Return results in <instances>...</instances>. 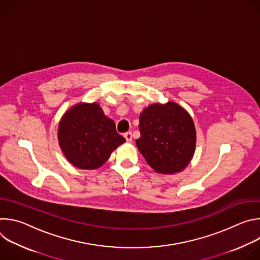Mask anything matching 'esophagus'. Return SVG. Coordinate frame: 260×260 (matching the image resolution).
I'll use <instances>...</instances> for the list:
<instances>
[{
	"label": "esophagus",
	"mask_w": 260,
	"mask_h": 260,
	"mask_svg": "<svg viewBox=\"0 0 260 260\" xmlns=\"http://www.w3.org/2000/svg\"><path fill=\"white\" fill-rule=\"evenodd\" d=\"M124 138H125V140H126L127 142H132V140H133V134H132V132L125 133V134H124Z\"/></svg>",
	"instance_id": "esophagus-1"
}]
</instances>
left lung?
<instances>
[{
    "label": "left lung",
    "mask_w": 260,
    "mask_h": 260,
    "mask_svg": "<svg viewBox=\"0 0 260 260\" xmlns=\"http://www.w3.org/2000/svg\"><path fill=\"white\" fill-rule=\"evenodd\" d=\"M140 153L156 173L172 175L193 157L197 132L190 114L175 102L152 104L140 114Z\"/></svg>",
    "instance_id": "1"
}]
</instances>
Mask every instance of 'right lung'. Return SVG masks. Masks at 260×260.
Returning a JSON list of instances; mask_svg holds the SVG:
<instances>
[{"mask_svg": "<svg viewBox=\"0 0 260 260\" xmlns=\"http://www.w3.org/2000/svg\"><path fill=\"white\" fill-rule=\"evenodd\" d=\"M57 139L67 160L81 170L100 168L125 142L98 103H79L66 111Z\"/></svg>", "mask_w": 260, "mask_h": 260, "instance_id": "right-lung-1", "label": "right lung"}]
</instances>
